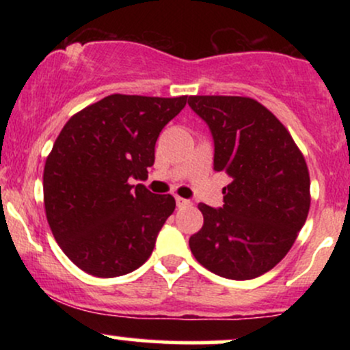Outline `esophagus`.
Listing matches in <instances>:
<instances>
[{
	"label": "esophagus",
	"mask_w": 350,
	"mask_h": 350,
	"mask_svg": "<svg viewBox=\"0 0 350 350\" xmlns=\"http://www.w3.org/2000/svg\"><path fill=\"white\" fill-rule=\"evenodd\" d=\"M176 204H178V207H184V206H189V204H191V200L176 196Z\"/></svg>",
	"instance_id": "34e87169"
}]
</instances>
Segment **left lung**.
<instances>
[{
	"mask_svg": "<svg viewBox=\"0 0 350 350\" xmlns=\"http://www.w3.org/2000/svg\"><path fill=\"white\" fill-rule=\"evenodd\" d=\"M187 103L214 136V170L232 179L222 208L199 204L204 226L189 247L215 275L256 278L284 258L306 222L308 164L290 131L256 100L192 95Z\"/></svg>",
	"mask_w": 350,
	"mask_h": 350,
	"instance_id": "1",
	"label": "left lung"
}]
</instances>
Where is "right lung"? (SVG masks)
Masks as SVG:
<instances>
[{
    "mask_svg": "<svg viewBox=\"0 0 350 350\" xmlns=\"http://www.w3.org/2000/svg\"><path fill=\"white\" fill-rule=\"evenodd\" d=\"M186 102L113 94L64 124L44 166V207L55 242L80 270L113 278L150 258L176 200L130 179L148 178L156 139Z\"/></svg>",
    "mask_w": 350,
    "mask_h": 350,
    "instance_id": "right-lung-1",
    "label": "right lung"
}]
</instances>
